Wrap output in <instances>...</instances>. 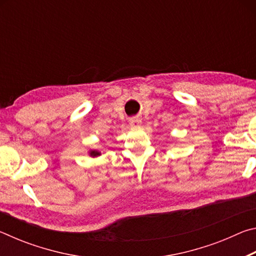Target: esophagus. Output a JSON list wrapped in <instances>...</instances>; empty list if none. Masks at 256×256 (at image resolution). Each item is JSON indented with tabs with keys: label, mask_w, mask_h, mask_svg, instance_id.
<instances>
[{
	"label": "esophagus",
	"mask_w": 256,
	"mask_h": 256,
	"mask_svg": "<svg viewBox=\"0 0 256 256\" xmlns=\"http://www.w3.org/2000/svg\"><path fill=\"white\" fill-rule=\"evenodd\" d=\"M141 124V120L140 118H132L131 120H130V125H131V126H138V125Z\"/></svg>",
	"instance_id": "esophagus-1"
}]
</instances>
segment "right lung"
Returning a JSON list of instances; mask_svg holds the SVG:
<instances>
[{
	"mask_svg": "<svg viewBox=\"0 0 256 256\" xmlns=\"http://www.w3.org/2000/svg\"><path fill=\"white\" fill-rule=\"evenodd\" d=\"M88 154H89L92 158H97V157H99V156L102 154V152H100V151H99V150H96V149H90V150L88 151Z\"/></svg>",
	"mask_w": 256,
	"mask_h": 256,
	"instance_id": "add662e5",
	"label": "right lung"
}]
</instances>
